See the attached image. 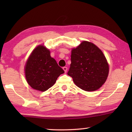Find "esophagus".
Instances as JSON below:
<instances>
[{
  "label": "esophagus",
  "mask_w": 132,
  "mask_h": 132,
  "mask_svg": "<svg viewBox=\"0 0 132 132\" xmlns=\"http://www.w3.org/2000/svg\"><path fill=\"white\" fill-rule=\"evenodd\" d=\"M63 70L64 71V72H65V73L67 72V70H68V68H67V67H63Z\"/></svg>",
  "instance_id": "obj_1"
}]
</instances>
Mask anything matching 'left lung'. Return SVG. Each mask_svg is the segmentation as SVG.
<instances>
[{
  "instance_id": "obj_1",
  "label": "left lung",
  "mask_w": 132,
  "mask_h": 132,
  "mask_svg": "<svg viewBox=\"0 0 132 132\" xmlns=\"http://www.w3.org/2000/svg\"><path fill=\"white\" fill-rule=\"evenodd\" d=\"M108 73L106 57L95 45L84 41L72 49L68 75L78 87L86 91L97 90L106 81Z\"/></svg>"
}]
</instances>
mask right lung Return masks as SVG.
<instances>
[{"instance_id":"obj_1","label":"right lung","mask_w":132,"mask_h":132,"mask_svg":"<svg viewBox=\"0 0 132 132\" xmlns=\"http://www.w3.org/2000/svg\"><path fill=\"white\" fill-rule=\"evenodd\" d=\"M64 73L56 61L50 55V51L44 45H39L31 53L25 66V75L28 84L35 90L45 91Z\"/></svg>"}]
</instances>
